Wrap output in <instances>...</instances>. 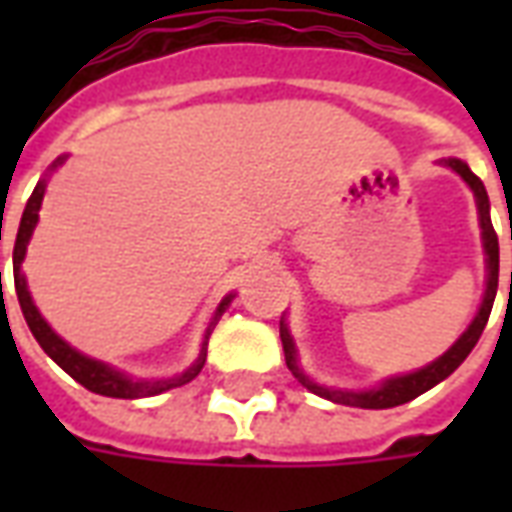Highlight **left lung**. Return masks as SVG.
I'll return each instance as SVG.
<instances>
[{
	"label": "left lung",
	"mask_w": 512,
	"mask_h": 512,
	"mask_svg": "<svg viewBox=\"0 0 512 512\" xmlns=\"http://www.w3.org/2000/svg\"><path fill=\"white\" fill-rule=\"evenodd\" d=\"M444 167H450L455 175H461V180L472 189L474 202H477V216H480V235H483V252H485V293L480 307H477V315L472 318V323L466 326V332L455 340V343L439 356L433 359L430 365L419 367L414 373H403V376L384 378L378 386H370V389H337V386H323L318 384L315 378H310L304 373V367L299 362V348H296V340L290 334L285 318L279 321V337H282V348H285V362H288V370L293 376L299 378L301 386H307L312 395L323 397V400H332V403H340V406H356V408H395L403 406L408 400H414L422 392H428L436 384H441L444 378L452 376L466 356L472 354V348L480 340L485 323H488V315H491V307H494L496 299V285H499V238L494 233V224H491V202H488V191H485L483 180L474 175L466 161L461 158H444L441 161ZM512 241V230H510ZM512 277V274H510Z\"/></svg>",
	"instance_id": "left-lung-1"
}]
</instances>
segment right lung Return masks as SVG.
<instances>
[{
  "instance_id": "obj_1",
  "label": "right lung",
  "mask_w": 512,
  "mask_h": 512,
  "mask_svg": "<svg viewBox=\"0 0 512 512\" xmlns=\"http://www.w3.org/2000/svg\"><path fill=\"white\" fill-rule=\"evenodd\" d=\"M65 158L60 156L54 164L49 167V172L38 180V186L32 191V197L27 200V208H24V216H21V224H18V235H16V246H13V279H16V296L18 304H21V312H24V321H27L29 332L35 334V340L40 343V348L46 351V354L57 362V365L68 373L71 378H76L79 384L87 386L90 392L95 395H104V397H123V400H136V397H153L161 395V392H169V389H175V386L189 384L191 378L200 376L202 365H205V356H208V337L216 329V323L224 315V310L230 307V301L235 299V293H227L222 301H219V307L213 310L211 321L205 326V334H202V343H200V354L197 359L191 362L183 373L178 376H169V378H134L123 373V370H117V367L106 365L101 359H93V356L82 354V351H76L71 343H65L60 334L54 332L49 326V321L40 315V310L35 307V301H32V293L27 288V277H24V271H21V263H24V257H27V246L29 238L35 233V227H38L40 219V205H43V197H46V186H49L51 172L57 167L65 164ZM2 238V235H0Z\"/></svg>"
}]
</instances>
